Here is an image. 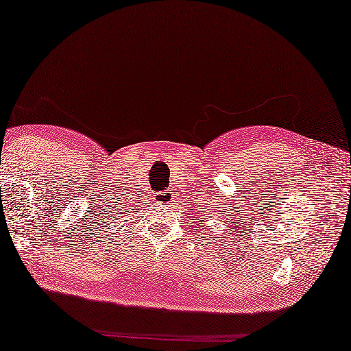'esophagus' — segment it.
Returning a JSON list of instances; mask_svg holds the SVG:
<instances>
[{
  "label": "esophagus",
  "mask_w": 351,
  "mask_h": 351,
  "mask_svg": "<svg viewBox=\"0 0 351 351\" xmlns=\"http://www.w3.org/2000/svg\"><path fill=\"white\" fill-rule=\"evenodd\" d=\"M154 199L158 204H166L167 205V204L171 202V200H173V193H171V190H164V191H160V193H155Z\"/></svg>",
  "instance_id": "34e87169"
}]
</instances>
